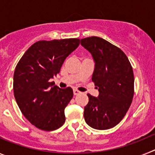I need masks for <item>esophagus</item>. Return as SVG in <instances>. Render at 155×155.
<instances>
[{"instance_id":"obj_1","label":"esophagus","mask_w":155,"mask_h":155,"mask_svg":"<svg viewBox=\"0 0 155 155\" xmlns=\"http://www.w3.org/2000/svg\"><path fill=\"white\" fill-rule=\"evenodd\" d=\"M80 93L81 91H79L78 90H77V89L74 90V95H78V94H79Z\"/></svg>"}]
</instances>
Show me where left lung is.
<instances>
[{
    "label": "left lung",
    "instance_id": "obj_1",
    "mask_svg": "<svg viewBox=\"0 0 155 155\" xmlns=\"http://www.w3.org/2000/svg\"><path fill=\"white\" fill-rule=\"evenodd\" d=\"M81 45L91 53L95 62L91 80L99 91L98 98L87 94L84 120L96 130L113 128L124 119L132 103V66L123 50L100 37L81 39Z\"/></svg>",
    "mask_w": 155,
    "mask_h": 155
}]
</instances>
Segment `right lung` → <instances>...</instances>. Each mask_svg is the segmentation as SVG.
<instances>
[{"mask_svg": "<svg viewBox=\"0 0 155 155\" xmlns=\"http://www.w3.org/2000/svg\"><path fill=\"white\" fill-rule=\"evenodd\" d=\"M79 39L41 40L31 45L16 65L13 89L21 113L42 130H55L65 123L64 109L73 98L70 87L60 88L50 79L60 73Z\"/></svg>", "mask_w": 155, "mask_h": 155, "instance_id": "add662e5", "label": "right lung"}]
</instances>
